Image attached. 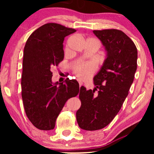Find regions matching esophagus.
Masks as SVG:
<instances>
[{"label": "esophagus", "mask_w": 154, "mask_h": 154, "mask_svg": "<svg viewBox=\"0 0 154 154\" xmlns=\"http://www.w3.org/2000/svg\"><path fill=\"white\" fill-rule=\"evenodd\" d=\"M78 81H79V86H80V87H81V86L82 85H83V82H82L81 81V80H78Z\"/></svg>", "instance_id": "esophagus-1"}]
</instances>
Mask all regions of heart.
Masks as SVG:
<instances>
[{
    "label": "heart",
    "instance_id": "b5f03b06",
    "mask_svg": "<svg viewBox=\"0 0 154 154\" xmlns=\"http://www.w3.org/2000/svg\"><path fill=\"white\" fill-rule=\"evenodd\" d=\"M97 68V64L94 62L84 63L80 62L74 67L75 75L81 79H87L91 77Z\"/></svg>",
    "mask_w": 154,
    "mask_h": 154
}]
</instances>
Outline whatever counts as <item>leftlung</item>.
Instances as JSON below:
<instances>
[{"instance_id": "obj_1", "label": "left lung", "mask_w": 154, "mask_h": 154, "mask_svg": "<svg viewBox=\"0 0 154 154\" xmlns=\"http://www.w3.org/2000/svg\"><path fill=\"white\" fill-rule=\"evenodd\" d=\"M106 52V59L93 78V90L82 86L81 106L76 111L78 124L85 130L106 127L119 112L133 83L137 71V50L133 41L122 31H93ZM99 89L97 94L95 90Z\"/></svg>"}]
</instances>
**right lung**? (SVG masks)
Wrapping results in <instances>:
<instances>
[{
  "label": "right lung",
  "mask_w": 154,
  "mask_h": 154,
  "mask_svg": "<svg viewBox=\"0 0 154 154\" xmlns=\"http://www.w3.org/2000/svg\"><path fill=\"white\" fill-rule=\"evenodd\" d=\"M75 32L55 23H48L31 33L24 49L22 97L26 114L42 130H53L66 101L79 92L75 80L53 83L52 69L64 60V38Z\"/></svg>",
  "instance_id": "right-lung-1"
}]
</instances>
